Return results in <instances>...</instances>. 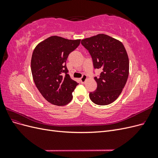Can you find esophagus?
Here are the masks:
<instances>
[{"instance_id":"esophagus-1","label":"esophagus","mask_w":158,"mask_h":158,"mask_svg":"<svg viewBox=\"0 0 158 158\" xmlns=\"http://www.w3.org/2000/svg\"><path fill=\"white\" fill-rule=\"evenodd\" d=\"M86 80H87V76L84 74V75L82 76V77L80 78V82H81V83L84 84V83L85 82V81H86Z\"/></svg>"}]
</instances>
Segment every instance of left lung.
Segmentation results:
<instances>
[{
    "instance_id": "obj_1",
    "label": "left lung",
    "mask_w": 158,
    "mask_h": 158,
    "mask_svg": "<svg viewBox=\"0 0 158 158\" xmlns=\"http://www.w3.org/2000/svg\"><path fill=\"white\" fill-rule=\"evenodd\" d=\"M81 44L92 57L95 69L102 71L98 78L97 89L90 92L92 101L106 106L118 98L125 87L129 73V60L122 42L103 33L85 38Z\"/></svg>"
}]
</instances>
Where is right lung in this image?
<instances>
[{
    "label": "right lung",
    "mask_w": 158,
    "mask_h": 158,
    "mask_svg": "<svg viewBox=\"0 0 158 158\" xmlns=\"http://www.w3.org/2000/svg\"><path fill=\"white\" fill-rule=\"evenodd\" d=\"M80 40H68L57 35L41 41L33 51L31 70L37 88L47 102L64 106L73 99L78 84L68 74L66 60L77 48Z\"/></svg>",
    "instance_id": "obj_1"
}]
</instances>
